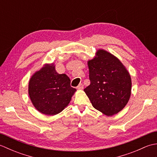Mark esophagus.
Masks as SVG:
<instances>
[{
    "instance_id": "34e87169",
    "label": "esophagus",
    "mask_w": 157,
    "mask_h": 157,
    "mask_svg": "<svg viewBox=\"0 0 157 157\" xmlns=\"http://www.w3.org/2000/svg\"><path fill=\"white\" fill-rule=\"evenodd\" d=\"M77 88H78V90H83V88H84V85H83L82 84H79L78 87H77Z\"/></svg>"
}]
</instances>
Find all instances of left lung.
<instances>
[{"label":"left lung","instance_id":"1","mask_svg":"<svg viewBox=\"0 0 157 157\" xmlns=\"http://www.w3.org/2000/svg\"><path fill=\"white\" fill-rule=\"evenodd\" d=\"M90 84L84 92L93 107L107 116L118 113L128 102L132 90L129 73L120 60L98 49L88 61Z\"/></svg>","mask_w":157,"mask_h":157}]
</instances>
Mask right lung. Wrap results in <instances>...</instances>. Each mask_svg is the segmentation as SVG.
Instances as JSON below:
<instances>
[{"instance_id": "add662e5", "label": "right lung", "mask_w": 157, "mask_h": 157, "mask_svg": "<svg viewBox=\"0 0 157 157\" xmlns=\"http://www.w3.org/2000/svg\"><path fill=\"white\" fill-rule=\"evenodd\" d=\"M76 89L71 87L66 74H59L54 63L45 64L29 81L28 94L34 107L46 115L61 113L71 100Z\"/></svg>"}]
</instances>
